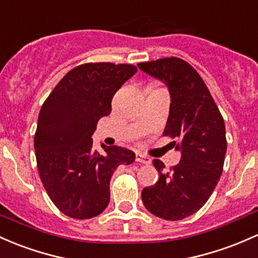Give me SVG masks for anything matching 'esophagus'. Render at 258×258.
Instances as JSON below:
<instances>
[{"label":"esophagus","mask_w":258,"mask_h":258,"mask_svg":"<svg viewBox=\"0 0 258 258\" xmlns=\"http://www.w3.org/2000/svg\"><path fill=\"white\" fill-rule=\"evenodd\" d=\"M136 161H138V163L147 164V165H149V164L152 163L151 158L147 157V155L142 154V153H137V154H136Z\"/></svg>","instance_id":"obj_1"}]
</instances>
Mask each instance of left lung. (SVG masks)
<instances>
[{
    "instance_id": "8db88e82",
    "label": "left lung",
    "mask_w": 258,
    "mask_h": 258,
    "mask_svg": "<svg viewBox=\"0 0 258 258\" xmlns=\"http://www.w3.org/2000/svg\"><path fill=\"white\" fill-rule=\"evenodd\" d=\"M138 67L168 86L171 104L163 136L181 151L177 165L163 172L159 159L153 165L159 180L143 188L144 207L165 220H180L205 206L224 166L225 124L207 86L197 71L179 57L141 62Z\"/></svg>"
}]
</instances>
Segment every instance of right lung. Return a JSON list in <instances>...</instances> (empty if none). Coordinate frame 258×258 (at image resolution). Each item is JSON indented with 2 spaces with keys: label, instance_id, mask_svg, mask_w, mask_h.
Returning <instances> with one entry per match:
<instances>
[{
  "label": "right lung",
  "instance_id": "obj_1",
  "mask_svg": "<svg viewBox=\"0 0 258 258\" xmlns=\"http://www.w3.org/2000/svg\"><path fill=\"white\" fill-rule=\"evenodd\" d=\"M137 72L130 63L89 62L71 70L42 104L34 148L42 185L63 214L97 217L109 205L110 179L135 153L117 146L93 148L98 121L111 112V100Z\"/></svg>",
  "mask_w": 258,
  "mask_h": 258
}]
</instances>
